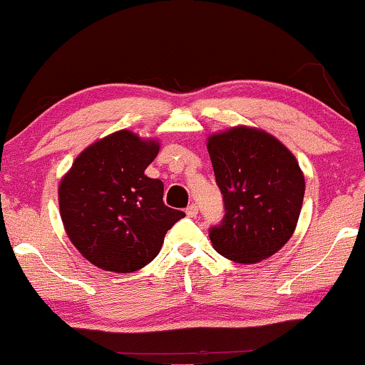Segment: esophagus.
Here are the masks:
<instances>
[{
    "instance_id": "obj_1",
    "label": "esophagus",
    "mask_w": 365,
    "mask_h": 365,
    "mask_svg": "<svg viewBox=\"0 0 365 365\" xmlns=\"http://www.w3.org/2000/svg\"><path fill=\"white\" fill-rule=\"evenodd\" d=\"M185 212H187L188 217H195L197 212H199V207H197L195 204H190V206L185 209Z\"/></svg>"
}]
</instances>
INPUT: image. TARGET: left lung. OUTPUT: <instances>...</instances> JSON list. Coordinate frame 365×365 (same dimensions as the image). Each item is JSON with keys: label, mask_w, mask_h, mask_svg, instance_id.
I'll list each match as a JSON object with an SVG mask.
<instances>
[{"label": "left lung", "mask_w": 365, "mask_h": 365, "mask_svg": "<svg viewBox=\"0 0 365 365\" xmlns=\"http://www.w3.org/2000/svg\"><path fill=\"white\" fill-rule=\"evenodd\" d=\"M226 215L209 232L216 252L255 264L278 252L297 228L305 180L292 150L261 128L238 125L207 137Z\"/></svg>", "instance_id": "left-lung-1"}]
</instances>
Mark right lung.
<instances>
[{
  "instance_id": "1",
  "label": "right lung",
  "mask_w": 365,
  "mask_h": 365,
  "mask_svg": "<svg viewBox=\"0 0 365 365\" xmlns=\"http://www.w3.org/2000/svg\"><path fill=\"white\" fill-rule=\"evenodd\" d=\"M158 153L156 139L118 130L83 149L61 178L65 232L96 267L132 273L148 266L166 232L185 216L165 206L163 182L144 173Z\"/></svg>"
}]
</instances>
